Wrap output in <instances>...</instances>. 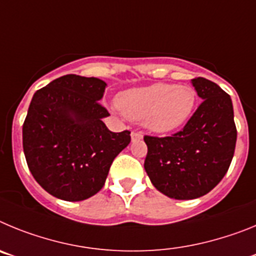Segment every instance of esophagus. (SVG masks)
<instances>
[{
    "mask_svg": "<svg viewBox=\"0 0 256 256\" xmlns=\"http://www.w3.org/2000/svg\"><path fill=\"white\" fill-rule=\"evenodd\" d=\"M130 136H132L133 141H136V140H141L142 137H144V134H142L141 130H132Z\"/></svg>",
    "mask_w": 256,
    "mask_h": 256,
    "instance_id": "1",
    "label": "esophagus"
}]
</instances>
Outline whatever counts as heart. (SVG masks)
I'll return each mask as SVG.
<instances>
[{"mask_svg":"<svg viewBox=\"0 0 256 256\" xmlns=\"http://www.w3.org/2000/svg\"><path fill=\"white\" fill-rule=\"evenodd\" d=\"M118 108L132 120L144 122L154 132H170L188 120L196 104V92L190 86L154 83L130 88L116 97Z\"/></svg>","mask_w":256,"mask_h":256,"instance_id":"obj_1","label":"heart"}]
</instances>
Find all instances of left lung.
<instances>
[{
	"label": "left lung",
	"instance_id": "obj_1",
	"mask_svg": "<svg viewBox=\"0 0 256 256\" xmlns=\"http://www.w3.org/2000/svg\"><path fill=\"white\" fill-rule=\"evenodd\" d=\"M198 105L186 126L168 137L144 136V170L156 190L177 200L206 195L224 177L237 130L230 94L209 79H192Z\"/></svg>",
	"mask_w": 256,
	"mask_h": 256
}]
</instances>
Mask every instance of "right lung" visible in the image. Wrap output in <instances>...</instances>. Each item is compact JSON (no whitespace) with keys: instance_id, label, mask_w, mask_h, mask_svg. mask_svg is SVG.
Returning <instances> with one entry per match:
<instances>
[{"instance_id":"1","label":"right lung","mask_w":256,"mask_h":256,"mask_svg":"<svg viewBox=\"0 0 256 256\" xmlns=\"http://www.w3.org/2000/svg\"><path fill=\"white\" fill-rule=\"evenodd\" d=\"M106 83L68 74L34 94L22 124L26 164L44 191L65 201H82L105 184L118 154L130 132L114 133L100 104Z\"/></svg>"}]
</instances>
